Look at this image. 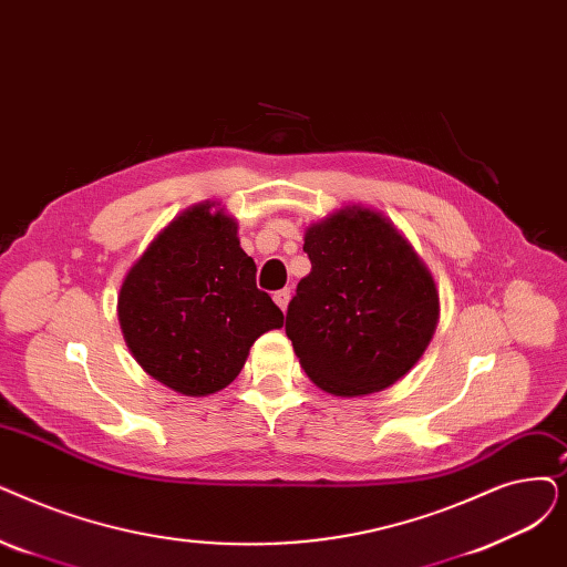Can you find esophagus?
<instances>
[{"label":"esophagus","mask_w":567,"mask_h":567,"mask_svg":"<svg viewBox=\"0 0 567 567\" xmlns=\"http://www.w3.org/2000/svg\"><path fill=\"white\" fill-rule=\"evenodd\" d=\"M289 299H291V291H289V289H280V291H276V293H274V301L278 303V308H280V310H287Z\"/></svg>","instance_id":"obj_1"}]
</instances>
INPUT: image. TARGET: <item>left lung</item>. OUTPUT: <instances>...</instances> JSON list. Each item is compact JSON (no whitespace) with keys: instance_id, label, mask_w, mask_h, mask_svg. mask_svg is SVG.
<instances>
[{"instance_id":"1","label":"left lung","mask_w":567,"mask_h":567,"mask_svg":"<svg viewBox=\"0 0 567 567\" xmlns=\"http://www.w3.org/2000/svg\"><path fill=\"white\" fill-rule=\"evenodd\" d=\"M312 264L285 331L308 378L333 396H365L401 380L435 333L431 270L382 213L344 206L306 229Z\"/></svg>"}]
</instances>
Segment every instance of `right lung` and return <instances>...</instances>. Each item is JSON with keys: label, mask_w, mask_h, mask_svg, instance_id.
I'll list each match as a JSON object with an SVG mask.
<instances>
[{"label": "right lung", "mask_w": 567, "mask_h": 567, "mask_svg": "<svg viewBox=\"0 0 567 567\" xmlns=\"http://www.w3.org/2000/svg\"><path fill=\"white\" fill-rule=\"evenodd\" d=\"M213 207L196 204L164 227L117 297L130 352L147 375L183 396L231 384L255 340L285 322L257 289V266L240 248L236 219Z\"/></svg>", "instance_id": "add662e5"}]
</instances>
